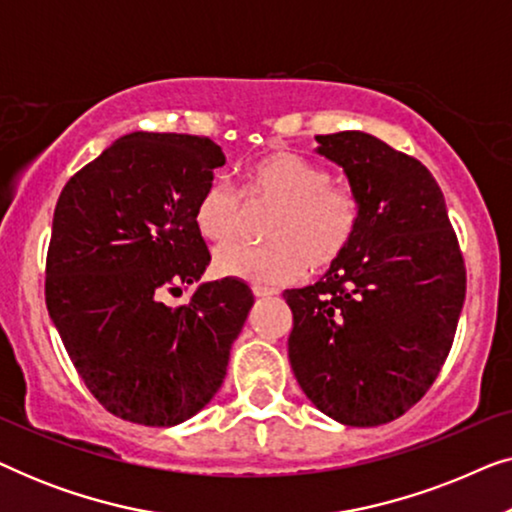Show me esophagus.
<instances>
[{"mask_svg": "<svg viewBox=\"0 0 512 512\" xmlns=\"http://www.w3.org/2000/svg\"><path fill=\"white\" fill-rule=\"evenodd\" d=\"M254 296H256V298L277 296V289H268V286H254Z\"/></svg>", "mask_w": 512, "mask_h": 512, "instance_id": "obj_1", "label": "esophagus"}]
</instances>
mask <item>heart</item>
<instances>
[{
    "label": "heart",
    "instance_id": "heart-1",
    "mask_svg": "<svg viewBox=\"0 0 512 512\" xmlns=\"http://www.w3.org/2000/svg\"><path fill=\"white\" fill-rule=\"evenodd\" d=\"M242 198L251 207H268L263 247H226L214 256L223 277L256 286H279L300 279L310 268L324 272L342 261L363 221L356 188L335 184L328 167L296 151H272L242 174ZM233 188L214 181L195 202V230L223 247L240 237L244 202Z\"/></svg>",
    "mask_w": 512,
    "mask_h": 512
}]
</instances>
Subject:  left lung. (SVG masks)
I'll return each mask as SVG.
<instances>
[{
  "instance_id": "8db88e82",
  "label": "left lung",
  "mask_w": 512,
  "mask_h": 512,
  "mask_svg": "<svg viewBox=\"0 0 512 512\" xmlns=\"http://www.w3.org/2000/svg\"><path fill=\"white\" fill-rule=\"evenodd\" d=\"M317 142L359 191L363 221L324 279L284 291L289 361L324 415L380 426L436 382L464 307L466 265L443 191L417 158L359 130Z\"/></svg>"
}]
</instances>
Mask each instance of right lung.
I'll use <instances>...</instances> for the list:
<instances>
[{
    "label": "right lung",
    "instance_id": "obj_1",
    "mask_svg": "<svg viewBox=\"0 0 512 512\" xmlns=\"http://www.w3.org/2000/svg\"><path fill=\"white\" fill-rule=\"evenodd\" d=\"M226 163L209 137L132 132L62 188L46 256V307L104 410L174 426L205 408L254 305L240 279L200 284L212 261L193 212Z\"/></svg>",
    "mask_w": 512,
    "mask_h": 512
}]
</instances>
